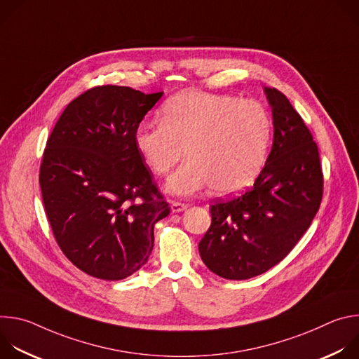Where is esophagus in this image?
Wrapping results in <instances>:
<instances>
[{"label": "esophagus", "instance_id": "34e87169", "mask_svg": "<svg viewBox=\"0 0 359 359\" xmlns=\"http://www.w3.org/2000/svg\"><path fill=\"white\" fill-rule=\"evenodd\" d=\"M170 208H172L173 213H180V212L187 209V204L182 203V201H172V206Z\"/></svg>", "mask_w": 359, "mask_h": 359}]
</instances>
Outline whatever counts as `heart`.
<instances>
[{"instance_id":"1","label":"heart","mask_w":359,"mask_h":359,"mask_svg":"<svg viewBox=\"0 0 359 359\" xmlns=\"http://www.w3.org/2000/svg\"><path fill=\"white\" fill-rule=\"evenodd\" d=\"M273 136L269 111L251 99L203 90H184L162 107L161 122H143L135 144L149 169L169 179L168 190L190 196L212 186L220 194L250 186L267 161Z\"/></svg>"}]
</instances>
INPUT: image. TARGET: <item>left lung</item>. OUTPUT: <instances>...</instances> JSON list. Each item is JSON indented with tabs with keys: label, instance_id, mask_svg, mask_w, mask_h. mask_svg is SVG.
<instances>
[{
	"label": "left lung",
	"instance_id": "left-lung-1",
	"mask_svg": "<svg viewBox=\"0 0 359 359\" xmlns=\"http://www.w3.org/2000/svg\"><path fill=\"white\" fill-rule=\"evenodd\" d=\"M274 140L267 162L243 194L215 200L212 224L198 243L203 263L227 280L260 276L294 248L323 198L318 146L287 96L264 88Z\"/></svg>",
	"mask_w": 359,
	"mask_h": 359
}]
</instances>
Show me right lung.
Wrapping results in <instances>:
<instances>
[{
  "mask_svg": "<svg viewBox=\"0 0 359 359\" xmlns=\"http://www.w3.org/2000/svg\"><path fill=\"white\" fill-rule=\"evenodd\" d=\"M163 92L95 86L65 108L39 168L43 208L68 260L108 281L132 276L153 250V227L170 213L135 132Z\"/></svg>",
  "mask_w": 359,
  "mask_h": 359,
  "instance_id": "obj_1",
  "label": "right lung"
}]
</instances>
